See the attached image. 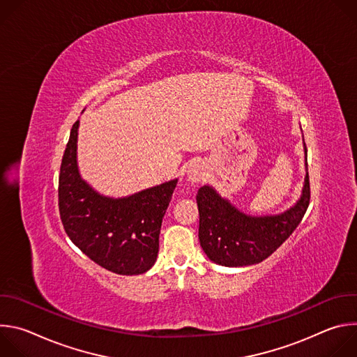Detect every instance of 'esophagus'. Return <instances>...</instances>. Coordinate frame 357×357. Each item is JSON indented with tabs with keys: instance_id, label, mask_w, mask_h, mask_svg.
I'll return each instance as SVG.
<instances>
[{
	"instance_id": "obj_1",
	"label": "esophagus",
	"mask_w": 357,
	"mask_h": 357,
	"mask_svg": "<svg viewBox=\"0 0 357 357\" xmlns=\"http://www.w3.org/2000/svg\"><path fill=\"white\" fill-rule=\"evenodd\" d=\"M206 178V169L202 164H195L193 167L189 168L188 171V179L190 181V183H200L202 181H205Z\"/></svg>"
}]
</instances>
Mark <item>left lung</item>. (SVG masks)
<instances>
[{"mask_svg": "<svg viewBox=\"0 0 357 357\" xmlns=\"http://www.w3.org/2000/svg\"><path fill=\"white\" fill-rule=\"evenodd\" d=\"M311 200L310 175L301 199L278 216L251 218L222 199L211 186L197 190L199 241L206 256L226 267H243L266 260L292 234Z\"/></svg>", "mask_w": 357, "mask_h": 357, "instance_id": "obj_1", "label": "left lung"}]
</instances>
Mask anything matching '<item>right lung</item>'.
Here are the masks:
<instances>
[{"mask_svg": "<svg viewBox=\"0 0 357 357\" xmlns=\"http://www.w3.org/2000/svg\"><path fill=\"white\" fill-rule=\"evenodd\" d=\"M77 128L79 121L72 127L59 174L63 229L96 264L120 275L142 274L157 260L162 219L178 181L123 199L98 195L77 171Z\"/></svg>", "mask_w": 357, "mask_h": 357, "instance_id": "add662e5", "label": "right lung"}]
</instances>
